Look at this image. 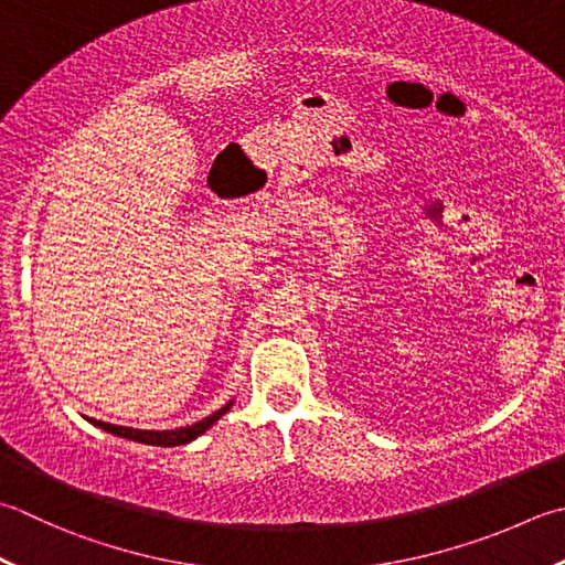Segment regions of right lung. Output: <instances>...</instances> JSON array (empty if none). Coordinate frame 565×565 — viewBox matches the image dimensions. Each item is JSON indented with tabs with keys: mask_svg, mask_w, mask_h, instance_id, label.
<instances>
[{
	"mask_svg": "<svg viewBox=\"0 0 565 565\" xmlns=\"http://www.w3.org/2000/svg\"><path fill=\"white\" fill-rule=\"evenodd\" d=\"M232 404L235 402H227L223 408H217L215 414L205 416L203 422L191 424V426H183V428H171V430H141V428H127V426H117V424H105V422H97V418H87L93 426L107 430V434L119 436V438H127V440H137V444L143 446H163V448H173V446H185L195 440L198 436H203L205 430L213 426L220 416H225Z\"/></svg>",
	"mask_w": 565,
	"mask_h": 565,
	"instance_id": "1",
	"label": "right lung"
}]
</instances>
